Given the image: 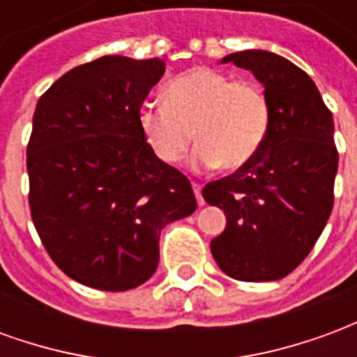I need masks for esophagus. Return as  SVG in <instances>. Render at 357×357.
I'll return each instance as SVG.
<instances>
[{
	"label": "esophagus",
	"instance_id": "34e87169",
	"mask_svg": "<svg viewBox=\"0 0 357 357\" xmlns=\"http://www.w3.org/2000/svg\"><path fill=\"white\" fill-rule=\"evenodd\" d=\"M193 191H195V197H197V202H199V206H202L204 204V199H202V187L199 185V183H193Z\"/></svg>",
	"mask_w": 357,
	"mask_h": 357
}]
</instances>
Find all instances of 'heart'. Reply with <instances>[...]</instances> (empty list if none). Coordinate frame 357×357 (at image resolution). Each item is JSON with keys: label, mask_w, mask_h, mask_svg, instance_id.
Masks as SVG:
<instances>
[{"label": "heart", "mask_w": 357, "mask_h": 357, "mask_svg": "<svg viewBox=\"0 0 357 357\" xmlns=\"http://www.w3.org/2000/svg\"><path fill=\"white\" fill-rule=\"evenodd\" d=\"M166 102L141 105L137 122L151 151L176 164L195 139V170L224 164L235 170L250 162L269 130V102L255 82H233L212 68H193L164 88Z\"/></svg>", "instance_id": "heart-1"}]
</instances>
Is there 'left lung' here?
Masks as SVG:
<instances>
[{
	"label": "left lung",
	"instance_id": "left-lung-1",
	"mask_svg": "<svg viewBox=\"0 0 357 357\" xmlns=\"http://www.w3.org/2000/svg\"><path fill=\"white\" fill-rule=\"evenodd\" d=\"M222 63L262 84L269 130L250 162L202 189L227 218L210 250L237 281H277L310 255L331 216L338 168L333 114L314 80L281 55L248 50Z\"/></svg>",
	"mask_w": 357,
	"mask_h": 357
}]
</instances>
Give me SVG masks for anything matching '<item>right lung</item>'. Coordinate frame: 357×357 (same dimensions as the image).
<instances>
[{"instance_id": "right-lung-1", "label": "right lung", "mask_w": 357, "mask_h": 357, "mask_svg": "<svg viewBox=\"0 0 357 357\" xmlns=\"http://www.w3.org/2000/svg\"><path fill=\"white\" fill-rule=\"evenodd\" d=\"M162 59L107 55L61 76L36 105L26 149L30 212L51 260L78 283L130 291L158 266L164 227L197 208L137 114Z\"/></svg>"}]
</instances>
